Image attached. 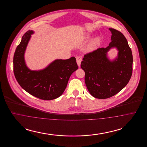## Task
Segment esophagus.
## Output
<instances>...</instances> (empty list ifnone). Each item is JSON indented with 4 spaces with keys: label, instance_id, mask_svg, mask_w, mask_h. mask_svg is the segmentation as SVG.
Listing matches in <instances>:
<instances>
[{
    "label": "esophagus",
    "instance_id": "1",
    "mask_svg": "<svg viewBox=\"0 0 147 147\" xmlns=\"http://www.w3.org/2000/svg\"><path fill=\"white\" fill-rule=\"evenodd\" d=\"M76 60H77V63L78 64V65L79 67H80V64H81V62L82 61V57L80 56H78L76 58Z\"/></svg>",
    "mask_w": 147,
    "mask_h": 147
}]
</instances>
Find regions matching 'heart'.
I'll return each mask as SVG.
<instances>
[{"instance_id": "b5f03b06", "label": "heart", "mask_w": 147, "mask_h": 147, "mask_svg": "<svg viewBox=\"0 0 147 147\" xmlns=\"http://www.w3.org/2000/svg\"><path fill=\"white\" fill-rule=\"evenodd\" d=\"M90 34H87L86 35V38H89L90 37ZM100 41V37H96L94 40H93L92 42L88 46L87 48H86V50L88 51H92L93 50L96 49V47H97L98 44L99 43V42Z\"/></svg>"}]
</instances>
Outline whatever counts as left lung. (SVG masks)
<instances>
[{"instance_id": "left-lung-1", "label": "left lung", "mask_w": 147, "mask_h": 147, "mask_svg": "<svg viewBox=\"0 0 147 147\" xmlns=\"http://www.w3.org/2000/svg\"><path fill=\"white\" fill-rule=\"evenodd\" d=\"M109 30L112 35L109 46L85 55L80 65L88 91L100 99L110 98L122 90L132 74L133 56L126 37L115 29ZM112 48L117 49L118 54L111 60L108 52Z\"/></svg>"}]
</instances>
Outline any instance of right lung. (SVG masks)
Segmentation results:
<instances>
[{"instance_id": "right-lung-1", "label": "right lung", "mask_w": 147, "mask_h": 147, "mask_svg": "<svg viewBox=\"0 0 147 147\" xmlns=\"http://www.w3.org/2000/svg\"><path fill=\"white\" fill-rule=\"evenodd\" d=\"M28 30L16 47L13 58L14 75L21 88L30 94L45 100L59 97L65 90L71 74L78 69L76 59H57L40 70H31L26 65L25 51L31 35Z\"/></svg>"}]
</instances>
